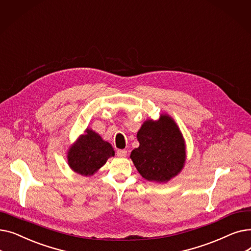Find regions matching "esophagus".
<instances>
[{
    "label": "esophagus",
    "instance_id": "34e87169",
    "mask_svg": "<svg viewBox=\"0 0 251 251\" xmlns=\"http://www.w3.org/2000/svg\"><path fill=\"white\" fill-rule=\"evenodd\" d=\"M117 155L119 157H125L127 155V151H125V150H118L117 151Z\"/></svg>",
    "mask_w": 251,
    "mask_h": 251
}]
</instances>
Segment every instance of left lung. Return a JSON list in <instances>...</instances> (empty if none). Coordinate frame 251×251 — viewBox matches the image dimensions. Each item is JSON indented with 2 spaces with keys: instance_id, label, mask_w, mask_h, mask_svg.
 Wrapping results in <instances>:
<instances>
[{
  "instance_id": "left-lung-1",
  "label": "left lung",
  "mask_w": 251,
  "mask_h": 251,
  "mask_svg": "<svg viewBox=\"0 0 251 251\" xmlns=\"http://www.w3.org/2000/svg\"><path fill=\"white\" fill-rule=\"evenodd\" d=\"M139 148L131 152L140 175L149 181L165 182L176 176L185 162V146L176 123L169 116L149 120L137 133Z\"/></svg>"
}]
</instances>
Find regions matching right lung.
Wrapping results in <instances>:
<instances>
[{
	"label": "right lung",
	"instance_id": "right-lung-1",
	"mask_svg": "<svg viewBox=\"0 0 251 251\" xmlns=\"http://www.w3.org/2000/svg\"><path fill=\"white\" fill-rule=\"evenodd\" d=\"M112 155H114V150L111 144L87 129L86 133L70 149L68 163L76 173L88 176L103 166Z\"/></svg>",
	"mask_w": 251,
	"mask_h": 251
}]
</instances>
